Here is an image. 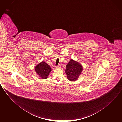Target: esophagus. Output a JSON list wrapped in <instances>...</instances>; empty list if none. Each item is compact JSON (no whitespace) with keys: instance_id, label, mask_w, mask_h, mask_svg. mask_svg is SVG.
<instances>
[{"instance_id":"1","label":"esophagus","mask_w":122,"mask_h":122,"mask_svg":"<svg viewBox=\"0 0 122 122\" xmlns=\"http://www.w3.org/2000/svg\"><path fill=\"white\" fill-rule=\"evenodd\" d=\"M60 67H61V65H60V64H59L58 66H57L56 67V68H60Z\"/></svg>"}]
</instances>
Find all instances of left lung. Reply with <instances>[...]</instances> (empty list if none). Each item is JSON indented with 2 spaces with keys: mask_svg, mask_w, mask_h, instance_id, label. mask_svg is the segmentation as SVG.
<instances>
[{
  "mask_svg": "<svg viewBox=\"0 0 122 122\" xmlns=\"http://www.w3.org/2000/svg\"><path fill=\"white\" fill-rule=\"evenodd\" d=\"M66 68L65 72L68 79L71 81L76 80L83 70L81 64L72 59L68 63Z\"/></svg>",
  "mask_w": 122,
  "mask_h": 122,
  "instance_id": "8db88e82",
  "label": "left lung"
}]
</instances>
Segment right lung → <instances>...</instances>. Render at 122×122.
Returning <instances> with one entry per match:
<instances>
[{"label":"right lung","mask_w":122,"mask_h":122,"mask_svg":"<svg viewBox=\"0 0 122 122\" xmlns=\"http://www.w3.org/2000/svg\"><path fill=\"white\" fill-rule=\"evenodd\" d=\"M35 70L38 75L41 78L46 79L47 78L51 69L47 63L44 62H42L36 66Z\"/></svg>","instance_id":"1"}]
</instances>
